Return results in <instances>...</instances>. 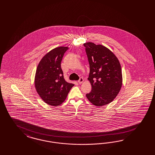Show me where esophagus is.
<instances>
[{"mask_svg":"<svg viewBox=\"0 0 155 155\" xmlns=\"http://www.w3.org/2000/svg\"><path fill=\"white\" fill-rule=\"evenodd\" d=\"M83 82H84V78H83L82 77H81L80 78V80L78 81V82L79 84H82Z\"/></svg>","mask_w":155,"mask_h":155,"instance_id":"1","label":"esophagus"}]
</instances>
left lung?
Here are the masks:
<instances>
[{"label": "left lung", "mask_w": 155, "mask_h": 155, "mask_svg": "<svg viewBox=\"0 0 155 155\" xmlns=\"http://www.w3.org/2000/svg\"><path fill=\"white\" fill-rule=\"evenodd\" d=\"M90 65L88 80L91 91L86 97L96 106L111 102L122 85L121 66L117 57L107 48L89 42L84 44Z\"/></svg>", "instance_id": "obj_1"}]
</instances>
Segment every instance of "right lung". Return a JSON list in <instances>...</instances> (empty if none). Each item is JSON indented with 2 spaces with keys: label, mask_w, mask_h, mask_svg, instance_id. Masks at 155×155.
<instances>
[{
  "label": "right lung",
  "mask_w": 155,
  "mask_h": 155,
  "mask_svg": "<svg viewBox=\"0 0 155 155\" xmlns=\"http://www.w3.org/2000/svg\"><path fill=\"white\" fill-rule=\"evenodd\" d=\"M68 47L56 48L42 57L38 66L35 88L45 103L58 106L63 103L74 84L66 81L61 69V62Z\"/></svg>",
  "instance_id": "obj_1"
}]
</instances>
